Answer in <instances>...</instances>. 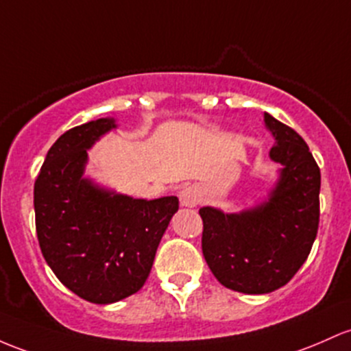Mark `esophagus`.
<instances>
[{
    "label": "esophagus",
    "mask_w": 351,
    "mask_h": 351,
    "mask_svg": "<svg viewBox=\"0 0 351 351\" xmlns=\"http://www.w3.org/2000/svg\"><path fill=\"white\" fill-rule=\"evenodd\" d=\"M178 198L180 205L182 206L193 208L202 202V190H199L198 186H195V184H186V186H183L182 190H180Z\"/></svg>",
    "instance_id": "1"
}]
</instances>
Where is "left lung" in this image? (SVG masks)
Returning <instances> with one entry per match:
<instances>
[{
    "mask_svg": "<svg viewBox=\"0 0 351 351\" xmlns=\"http://www.w3.org/2000/svg\"><path fill=\"white\" fill-rule=\"evenodd\" d=\"M280 165L267 195L240 211L199 208L202 250L223 287L246 295L278 290L306 261L318 232L319 168L303 138L265 113Z\"/></svg>",
    "mask_w": 351,
    "mask_h": 351,
    "instance_id": "obj_1",
    "label": "left lung"
}]
</instances>
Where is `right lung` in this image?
Masks as SVG:
<instances>
[{
  "instance_id": "1",
  "label": "right lung",
  "mask_w": 351,
  "mask_h": 351,
  "mask_svg": "<svg viewBox=\"0 0 351 351\" xmlns=\"http://www.w3.org/2000/svg\"><path fill=\"white\" fill-rule=\"evenodd\" d=\"M118 128L99 118L63 133L34 183L41 253L56 278L86 302L110 305L143 287L176 196L133 198L84 176L88 152Z\"/></svg>"
}]
</instances>
